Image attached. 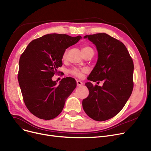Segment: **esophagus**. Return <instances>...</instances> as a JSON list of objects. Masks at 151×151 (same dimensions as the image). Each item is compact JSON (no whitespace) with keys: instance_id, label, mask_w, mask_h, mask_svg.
<instances>
[{"instance_id":"1","label":"esophagus","mask_w":151,"mask_h":151,"mask_svg":"<svg viewBox=\"0 0 151 151\" xmlns=\"http://www.w3.org/2000/svg\"><path fill=\"white\" fill-rule=\"evenodd\" d=\"M76 84H77V86H82L83 83L82 81L78 80L76 81Z\"/></svg>"}]
</instances>
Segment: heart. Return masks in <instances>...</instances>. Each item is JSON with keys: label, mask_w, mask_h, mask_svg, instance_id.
<instances>
[{"label": "heart", "mask_w": 151, "mask_h": 151, "mask_svg": "<svg viewBox=\"0 0 151 151\" xmlns=\"http://www.w3.org/2000/svg\"><path fill=\"white\" fill-rule=\"evenodd\" d=\"M90 49H92L89 47H84L82 48V51L83 52H85V51L90 50ZM66 56H67V52H65V53H64V54H63V58H65V57H66ZM85 71H86V70H79L78 68H73V69H71L70 70V73L72 75H75V76H76L77 77H81L83 73H84V72H85Z\"/></svg>", "instance_id": "b5f03b06"}]
</instances>
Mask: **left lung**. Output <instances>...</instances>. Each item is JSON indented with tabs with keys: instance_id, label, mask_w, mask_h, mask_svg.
I'll return each instance as SVG.
<instances>
[{
	"instance_id": "1",
	"label": "left lung",
	"mask_w": 151,
	"mask_h": 151,
	"mask_svg": "<svg viewBox=\"0 0 151 151\" xmlns=\"http://www.w3.org/2000/svg\"><path fill=\"white\" fill-rule=\"evenodd\" d=\"M84 38L93 42L98 52L88 80L104 82L102 86L85 84L89 96L83 100V107L92 119L105 121L120 112L132 93L133 62L125 45L109 35L97 33Z\"/></svg>"
}]
</instances>
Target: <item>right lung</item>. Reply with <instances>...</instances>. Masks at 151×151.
Instances as JSON below:
<instances>
[{
	"label": "right lung",
	"mask_w": 151,
	"mask_h": 151,
	"mask_svg": "<svg viewBox=\"0 0 151 151\" xmlns=\"http://www.w3.org/2000/svg\"><path fill=\"white\" fill-rule=\"evenodd\" d=\"M81 39V36L46 35L32 41L22 54L19 85L26 106L39 119L51 120L59 115L75 89L76 83L73 78H64L57 84L52 78L62 65L65 50Z\"/></svg>",
	"instance_id": "obj_1"
}]
</instances>
